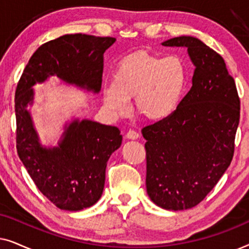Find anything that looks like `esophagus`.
Segmentation results:
<instances>
[{"mask_svg": "<svg viewBox=\"0 0 249 249\" xmlns=\"http://www.w3.org/2000/svg\"><path fill=\"white\" fill-rule=\"evenodd\" d=\"M125 137H127L128 139H137L139 137V134L137 131L130 129V130H128L127 134H125Z\"/></svg>", "mask_w": 249, "mask_h": 249, "instance_id": "obj_1", "label": "esophagus"}]
</instances>
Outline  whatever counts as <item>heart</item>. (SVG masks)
I'll use <instances>...</instances> for the list:
<instances>
[{"label": "heart", "instance_id": "heart-1", "mask_svg": "<svg viewBox=\"0 0 249 249\" xmlns=\"http://www.w3.org/2000/svg\"><path fill=\"white\" fill-rule=\"evenodd\" d=\"M186 63L178 55L161 57L146 52L131 54L118 63L113 81L104 87L103 101L114 115L135 112L151 122L169 119L178 110L187 86Z\"/></svg>", "mask_w": 249, "mask_h": 249}]
</instances>
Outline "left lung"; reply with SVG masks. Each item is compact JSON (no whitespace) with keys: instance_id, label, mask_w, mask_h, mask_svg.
Masks as SVG:
<instances>
[{"instance_id":"left-lung-1","label":"left lung","mask_w":249,"mask_h":249,"mask_svg":"<svg viewBox=\"0 0 249 249\" xmlns=\"http://www.w3.org/2000/svg\"><path fill=\"white\" fill-rule=\"evenodd\" d=\"M162 45L187 47L195 70L175 114L142 128L146 188L158 206L181 211L202 202L232 161L240 101L223 57L202 40L180 36Z\"/></svg>"}]
</instances>
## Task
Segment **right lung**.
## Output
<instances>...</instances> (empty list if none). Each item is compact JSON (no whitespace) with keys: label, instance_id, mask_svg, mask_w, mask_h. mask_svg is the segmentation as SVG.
Wrapping results in <instances>:
<instances>
[{"label":"right lung","instance_id":"1","mask_svg":"<svg viewBox=\"0 0 249 249\" xmlns=\"http://www.w3.org/2000/svg\"><path fill=\"white\" fill-rule=\"evenodd\" d=\"M114 42L113 37L86 34L50 40L33 54L17 86V152L37 188L61 210L80 211L101 198L107 161L121 146L122 136L114 125L74 119L66 124L57 146L45 147L27 110L34 101L33 86L56 76L97 94L104 52Z\"/></svg>","mask_w":249,"mask_h":249}]
</instances>
